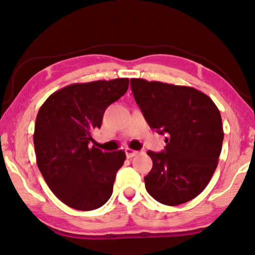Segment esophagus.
I'll list each match as a JSON object with an SVG mask.
<instances>
[{
    "label": "esophagus",
    "mask_w": 255,
    "mask_h": 255,
    "mask_svg": "<svg viewBox=\"0 0 255 255\" xmlns=\"http://www.w3.org/2000/svg\"><path fill=\"white\" fill-rule=\"evenodd\" d=\"M125 153H127L128 158H131V157L135 156L136 154H139L140 152H138V150H133V149H131V148H127V149H125Z\"/></svg>",
    "instance_id": "esophagus-1"
}]
</instances>
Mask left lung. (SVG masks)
<instances>
[{
  "mask_svg": "<svg viewBox=\"0 0 255 255\" xmlns=\"http://www.w3.org/2000/svg\"><path fill=\"white\" fill-rule=\"evenodd\" d=\"M131 90L149 128L167 134L163 152H147L153 168L146 190L163 205L185 204L205 190L219 163L224 138L220 110L193 87L132 78Z\"/></svg>",
  "mask_w": 255,
  "mask_h": 255,
  "instance_id": "1",
  "label": "left lung"
}]
</instances>
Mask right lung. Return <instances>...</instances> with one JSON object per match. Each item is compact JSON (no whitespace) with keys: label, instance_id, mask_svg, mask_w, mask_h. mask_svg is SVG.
<instances>
[{"label":"right lung","instance_id":"right-lung-1","mask_svg":"<svg viewBox=\"0 0 255 255\" xmlns=\"http://www.w3.org/2000/svg\"><path fill=\"white\" fill-rule=\"evenodd\" d=\"M128 87V78L71 84L40 107L33 134L36 164L51 192L69 207L93 210L112 197L127 155L102 152L90 142L106 109Z\"/></svg>","mask_w":255,"mask_h":255}]
</instances>
